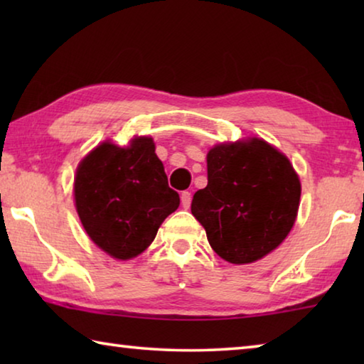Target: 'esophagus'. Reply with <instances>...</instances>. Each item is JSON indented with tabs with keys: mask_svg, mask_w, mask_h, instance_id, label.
Returning <instances> with one entry per match:
<instances>
[{
	"mask_svg": "<svg viewBox=\"0 0 364 364\" xmlns=\"http://www.w3.org/2000/svg\"><path fill=\"white\" fill-rule=\"evenodd\" d=\"M191 199H193V196H191L189 191H183V193H181V205H183L184 208H189Z\"/></svg>",
	"mask_w": 364,
	"mask_h": 364,
	"instance_id": "esophagus-1",
	"label": "esophagus"
}]
</instances>
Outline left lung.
Here are the masks:
<instances>
[{
    "mask_svg": "<svg viewBox=\"0 0 364 364\" xmlns=\"http://www.w3.org/2000/svg\"><path fill=\"white\" fill-rule=\"evenodd\" d=\"M207 178V186L193 197L191 212L223 260H260L291 232L300 180L289 159L267 141L250 138L212 147Z\"/></svg>",
    "mask_w": 364,
    "mask_h": 364,
    "instance_id": "obj_1",
    "label": "left lung"
}]
</instances>
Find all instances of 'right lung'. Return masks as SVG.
I'll use <instances>...</instances> for the list:
<instances>
[{"mask_svg": "<svg viewBox=\"0 0 364 364\" xmlns=\"http://www.w3.org/2000/svg\"><path fill=\"white\" fill-rule=\"evenodd\" d=\"M85 231L117 260L149 247L162 221L180 205L149 136L120 147L104 141L80 162L73 183Z\"/></svg>", "mask_w": 364, "mask_h": 364, "instance_id": "add662e5", "label": "right lung"}]
</instances>
